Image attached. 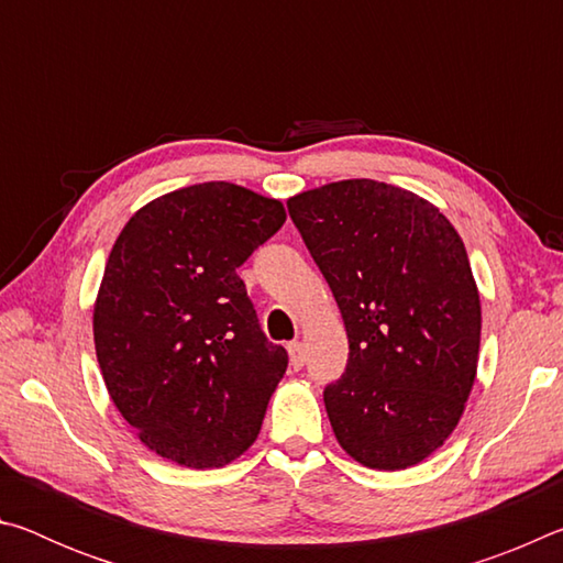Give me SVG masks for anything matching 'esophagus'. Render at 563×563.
<instances>
[{
  "mask_svg": "<svg viewBox=\"0 0 563 563\" xmlns=\"http://www.w3.org/2000/svg\"><path fill=\"white\" fill-rule=\"evenodd\" d=\"M288 352H290V362L295 369H300L305 365V350L302 342H288Z\"/></svg>",
  "mask_w": 563,
  "mask_h": 563,
  "instance_id": "obj_1",
  "label": "esophagus"
}]
</instances>
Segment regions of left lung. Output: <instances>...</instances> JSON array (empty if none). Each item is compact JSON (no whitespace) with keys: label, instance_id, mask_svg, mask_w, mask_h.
I'll list each match as a JSON object with an SVG mask.
<instances>
[{"label":"left lung","instance_id":"1","mask_svg":"<svg viewBox=\"0 0 563 563\" xmlns=\"http://www.w3.org/2000/svg\"><path fill=\"white\" fill-rule=\"evenodd\" d=\"M288 211L347 330L345 375L322 393L332 432L369 470L419 464L454 432L479 362L460 233L430 201L373 178L302 190Z\"/></svg>","mask_w":563,"mask_h":563}]
</instances>
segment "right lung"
Masks as SVG:
<instances>
[{"mask_svg":"<svg viewBox=\"0 0 563 563\" xmlns=\"http://www.w3.org/2000/svg\"><path fill=\"white\" fill-rule=\"evenodd\" d=\"M283 223L275 198L208 180L139 208L113 243L93 345L113 405L164 460L213 470L258 437L288 352L238 268Z\"/></svg>","mask_w":563,"mask_h":563,"instance_id":"right-lung-1","label":"right lung"}]
</instances>
